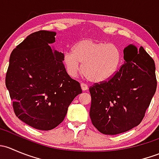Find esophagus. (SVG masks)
Returning a JSON list of instances; mask_svg holds the SVG:
<instances>
[{"instance_id": "obj_1", "label": "esophagus", "mask_w": 159, "mask_h": 159, "mask_svg": "<svg viewBox=\"0 0 159 159\" xmlns=\"http://www.w3.org/2000/svg\"><path fill=\"white\" fill-rule=\"evenodd\" d=\"M81 89H82L83 91H87V90L89 89V87H88V85L86 84H84V83H81Z\"/></svg>"}]
</instances>
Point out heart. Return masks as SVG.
<instances>
[{
  "label": "heart",
  "mask_w": 159,
  "mask_h": 159,
  "mask_svg": "<svg viewBox=\"0 0 159 159\" xmlns=\"http://www.w3.org/2000/svg\"><path fill=\"white\" fill-rule=\"evenodd\" d=\"M67 72L75 77L80 70L92 82H102L113 77L121 62V52L118 46L104 41L85 39L80 41L64 55Z\"/></svg>",
  "instance_id": "1"
}]
</instances>
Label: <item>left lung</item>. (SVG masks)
Instances as JSON below:
<instances>
[{
  "mask_svg": "<svg viewBox=\"0 0 159 159\" xmlns=\"http://www.w3.org/2000/svg\"><path fill=\"white\" fill-rule=\"evenodd\" d=\"M125 64L108 81L89 89L90 118L105 134H118L141 123L157 88L155 61L142 47L124 49Z\"/></svg>",
  "mask_w": 159,
  "mask_h": 159,
  "instance_id": "left-lung-1",
  "label": "left lung"
}]
</instances>
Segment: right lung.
Masks as SVG:
<instances>
[{"instance_id": "add662e5", "label": "right lung", "mask_w": 159, "mask_h": 159, "mask_svg": "<svg viewBox=\"0 0 159 159\" xmlns=\"http://www.w3.org/2000/svg\"><path fill=\"white\" fill-rule=\"evenodd\" d=\"M56 32L28 35L11 54L5 84L16 116L42 131L63 121L68 106L82 92L63 64L64 54L51 49Z\"/></svg>"}]
</instances>
